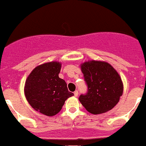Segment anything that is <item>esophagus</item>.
Masks as SVG:
<instances>
[{"mask_svg":"<svg viewBox=\"0 0 146 146\" xmlns=\"http://www.w3.org/2000/svg\"><path fill=\"white\" fill-rule=\"evenodd\" d=\"M78 95H79V91H78V90H76V91L74 92V96H78Z\"/></svg>","mask_w":146,"mask_h":146,"instance_id":"esophagus-1","label":"esophagus"}]
</instances>
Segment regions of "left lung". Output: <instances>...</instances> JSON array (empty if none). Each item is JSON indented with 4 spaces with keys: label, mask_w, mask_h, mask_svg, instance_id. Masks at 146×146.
<instances>
[{
    "label": "left lung",
    "mask_w": 146,
    "mask_h": 146,
    "mask_svg": "<svg viewBox=\"0 0 146 146\" xmlns=\"http://www.w3.org/2000/svg\"><path fill=\"white\" fill-rule=\"evenodd\" d=\"M88 92L79 100L88 112L100 114L110 111L119 101L123 84L117 70L105 62L89 61L81 64Z\"/></svg>",
    "instance_id": "8db88e82"
}]
</instances>
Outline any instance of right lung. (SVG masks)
Wrapping results in <instances>:
<instances>
[{
	"label": "right lung",
	"instance_id": "right-lung-1",
	"mask_svg": "<svg viewBox=\"0 0 146 146\" xmlns=\"http://www.w3.org/2000/svg\"><path fill=\"white\" fill-rule=\"evenodd\" d=\"M62 64L51 62L38 66L26 80L24 94L35 111L48 117L57 114L66 100L73 96L65 81L58 77Z\"/></svg>",
	"mask_w": 146,
	"mask_h": 146
}]
</instances>
